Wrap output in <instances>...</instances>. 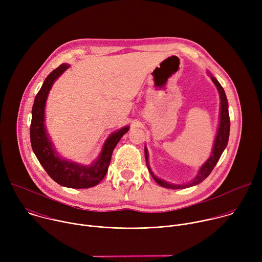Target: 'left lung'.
Instances as JSON below:
<instances>
[{
    "instance_id": "1",
    "label": "left lung",
    "mask_w": 262,
    "mask_h": 262,
    "mask_svg": "<svg viewBox=\"0 0 262 262\" xmlns=\"http://www.w3.org/2000/svg\"><path fill=\"white\" fill-rule=\"evenodd\" d=\"M208 74H209L211 81L215 85V87L219 91V94H220V99H221L220 123H219V127H217V133H216V136H215V139H214V144H213L211 155L208 158V160L201 166V168L199 169L196 177L194 179H192L190 182L184 183V184L170 183V182H167V181L157 177L154 174V172L151 171L150 167H149V165H148V151H147V148L145 146V160H146L148 170H149V172H150L154 179L161 186H164V188L172 189V190H179V189L190 188V186H193V185H196V184L202 182L210 174V172L213 170L214 166L216 165L217 161L220 160V158H221V156L224 151V149H225L226 146H227L228 139H229V132H230V118H229V112H228V100H227L225 91H224L223 87L217 82V80L215 78H213L209 72H208Z\"/></svg>"
}]
</instances>
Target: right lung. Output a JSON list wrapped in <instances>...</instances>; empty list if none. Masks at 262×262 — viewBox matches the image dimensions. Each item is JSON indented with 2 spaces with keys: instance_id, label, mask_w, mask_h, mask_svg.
<instances>
[{
  "instance_id": "obj_1",
  "label": "right lung",
  "mask_w": 262,
  "mask_h": 262,
  "mask_svg": "<svg viewBox=\"0 0 262 262\" xmlns=\"http://www.w3.org/2000/svg\"><path fill=\"white\" fill-rule=\"evenodd\" d=\"M69 67L63 63L54 69L45 80L37 93L32 107L30 138L32 149L50 177L60 185L71 189H88L98 184L105 176L114 148L129 129L124 126L110 135L105 140L98 159L89 166L80 165L60 158L53 147L45 125V108L48 95L54 82Z\"/></svg>"
}]
</instances>
